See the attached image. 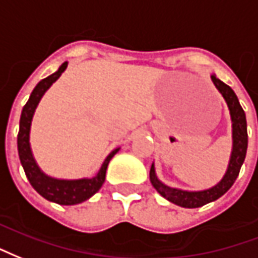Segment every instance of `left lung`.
<instances>
[{"label":"left lung","instance_id":"left-lung-1","mask_svg":"<svg viewBox=\"0 0 258 258\" xmlns=\"http://www.w3.org/2000/svg\"><path fill=\"white\" fill-rule=\"evenodd\" d=\"M210 78H212V82L216 86V89L219 90L220 95L223 96V99L227 103L229 116H231V123H232L231 125L232 127V150H231L228 166H227L223 178L210 188L201 189V191H188V189L169 187L162 183L158 178L154 162L150 169V181H151L152 187L157 189L159 195L168 199L169 202L181 206V208H201V206L210 204L216 199H219L220 197H223L232 187V184L238 177L240 168L245 161L246 151H247V123H246L245 111L240 106L234 90L228 85H225L223 81H220L214 74H212Z\"/></svg>","mask_w":258,"mask_h":258}]
</instances>
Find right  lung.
<instances>
[{
    "instance_id": "add662e5",
    "label": "right lung",
    "mask_w": 258,
    "mask_h": 258,
    "mask_svg": "<svg viewBox=\"0 0 258 258\" xmlns=\"http://www.w3.org/2000/svg\"><path fill=\"white\" fill-rule=\"evenodd\" d=\"M67 61L60 66L59 70L46 77L42 81H39L37 86L30 95L29 100L26 103V106L22 110L20 115V122H19V135H18V151L20 163L24 169V173L29 178L30 184L33 185V188L37 192L48 199L50 202L59 205H77L84 202L90 197H93L106 180L107 166L110 163L111 158L115 155L116 152L121 150V147L114 148L112 151L106 157V159L101 163L99 172L96 173L93 177H84V178H56L52 177L49 174L39 168L38 163L35 161V158L31 151L30 146V131H31V122H33L34 112L38 107L39 101L45 95V92L53 85L56 81L59 80L60 75L64 73L67 69Z\"/></svg>"
}]
</instances>
